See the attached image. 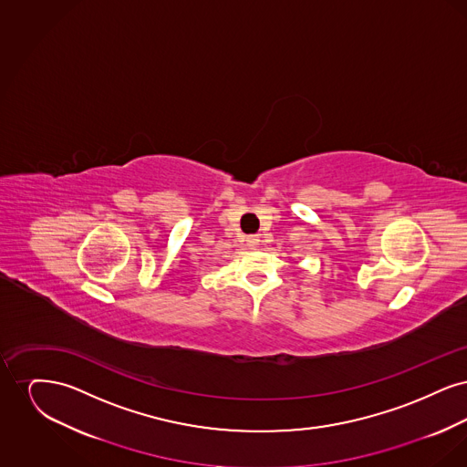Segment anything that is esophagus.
<instances>
[{"label": "esophagus", "mask_w": 467, "mask_h": 467, "mask_svg": "<svg viewBox=\"0 0 467 467\" xmlns=\"http://www.w3.org/2000/svg\"><path fill=\"white\" fill-rule=\"evenodd\" d=\"M259 236H255V234H250V236H246V244H250V246H257L259 244Z\"/></svg>", "instance_id": "34e87169"}]
</instances>
